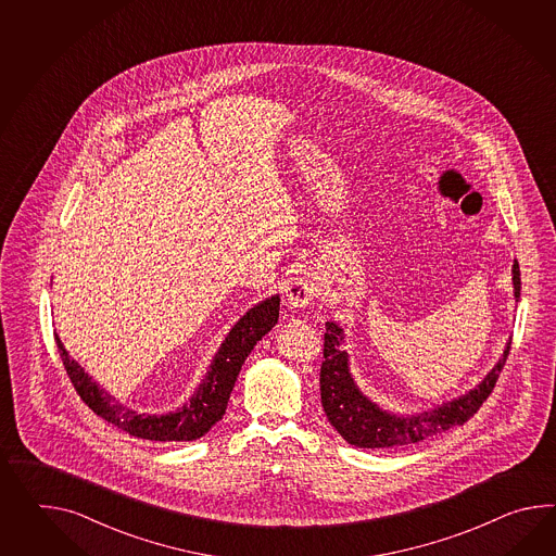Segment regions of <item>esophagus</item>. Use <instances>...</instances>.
<instances>
[{"mask_svg":"<svg viewBox=\"0 0 556 556\" xmlns=\"http://www.w3.org/2000/svg\"><path fill=\"white\" fill-rule=\"evenodd\" d=\"M317 295H319V283H317V277L309 269H301L295 273L285 287V301H287L289 309L307 307Z\"/></svg>","mask_w":556,"mask_h":556,"instance_id":"obj_1","label":"esophagus"}]
</instances>
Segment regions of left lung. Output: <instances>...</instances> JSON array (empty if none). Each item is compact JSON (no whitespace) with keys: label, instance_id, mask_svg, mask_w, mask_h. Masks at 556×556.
Masks as SVG:
<instances>
[{"label":"left lung","instance_id":"8db88e82","mask_svg":"<svg viewBox=\"0 0 556 556\" xmlns=\"http://www.w3.org/2000/svg\"><path fill=\"white\" fill-rule=\"evenodd\" d=\"M513 285H515V298L518 301L520 298L518 261L513 265ZM343 338H345L343 329L336 321H327L324 364L319 374L321 406L326 409L327 420L331 421V426L341 433V438L348 444L357 447L418 444L430 435H438L454 426H462L464 421L470 420L486 402L510 352V341H508L498 364L488 371L486 378L482 379L475 390L416 416H397L381 409L355 386L350 371V357L348 352L341 350Z\"/></svg>","mask_w":556,"mask_h":556}]
</instances>
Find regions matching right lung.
Masks as SVG:
<instances>
[{"label": "right lung", "mask_w": 556, "mask_h": 556, "mask_svg": "<svg viewBox=\"0 0 556 556\" xmlns=\"http://www.w3.org/2000/svg\"><path fill=\"white\" fill-rule=\"evenodd\" d=\"M279 295H273L244 313L220 343L213 364L208 366L201 386L190 395L189 402L178 407L177 412H168L163 416L138 414L135 409L123 406L106 390H102L76 359L70 357L58 336L55 345L68 371L70 381L74 383V390L80 395L81 402L100 418L142 440L190 442L201 438L218 420H223L230 392L244 359L257 345L258 339L269 333L279 319Z\"/></svg>", "instance_id": "right-lung-1"}]
</instances>
